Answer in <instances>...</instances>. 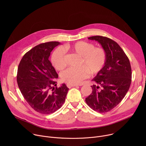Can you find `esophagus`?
<instances>
[{
  "label": "esophagus",
  "instance_id": "esophagus-1",
  "mask_svg": "<svg viewBox=\"0 0 146 146\" xmlns=\"http://www.w3.org/2000/svg\"><path fill=\"white\" fill-rule=\"evenodd\" d=\"M66 86H67V87H68V88H71V87H76V86H78V85H77V84H74V85H72V84H66Z\"/></svg>",
  "mask_w": 146,
  "mask_h": 146
}]
</instances>
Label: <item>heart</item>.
Segmentation results:
<instances>
[{"instance_id": "heart-1", "label": "heart", "mask_w": 146, "mask_h": 146, "mask_svg": "<svg viewBox=\"0 0 146 146\" xmlns=\"http://www.w3.org/2000/svg\"><path fill=\"white\" fill-rule=\"evenodd\" d=\"M65 48L80 56L78 68H69L62 72L61 80L69 84H78L87 78L88 73L94 75L100 72L105 66L107 54L101 47H95L92 43L79 41L73 44H67ZM51 63L57 70H63L66 66L65 52L61 48H57L51 57Z\"/></svg>"}]
</instances>
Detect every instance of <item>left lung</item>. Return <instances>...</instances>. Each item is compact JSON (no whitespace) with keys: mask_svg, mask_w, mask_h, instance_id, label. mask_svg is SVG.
Returning a JSON list of instances; mask_svg holds the SVG:
<instances>
[{"mask_svg":"<svg viewBox=\"0 0 146 146\" xmlns=\"http://www.w3.org/2000/svg\"><path fill=\"white\" fill-rule=\"evenodd\" d=\"M88 38L102 45L107 59L105 66L92 80L96 84L91 86L92 93L86 102L94 111L108 112L118 105L129 89L132 81L130 62L121 47L111 38L101 36Z\"/></svg>","mask_w":146,"mask_h":146,"instance_id":"1","label":"left lung"}]
</instances>
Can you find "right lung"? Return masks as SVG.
Instances as JSON below:
<instances>
[{
  "mask_svg": "<svg viewBox=\"0 0 146 146\" xmlns=\"http://www.w3.org/2000/svg\"><path fill=\"white\" fill-rule=\"evenodd\" d=\"M58 41L40 44L28 51L21 60L17 81L19 90L30 106L38 113L49 114L60 109L69 90L65 84L56 87L58 77L49 60Z\"/></svg>",
  "mask_w": 146,
  "mask_h": 146,
  "instance_id": "1",
  "label": "right lung"
}]
</instances>
